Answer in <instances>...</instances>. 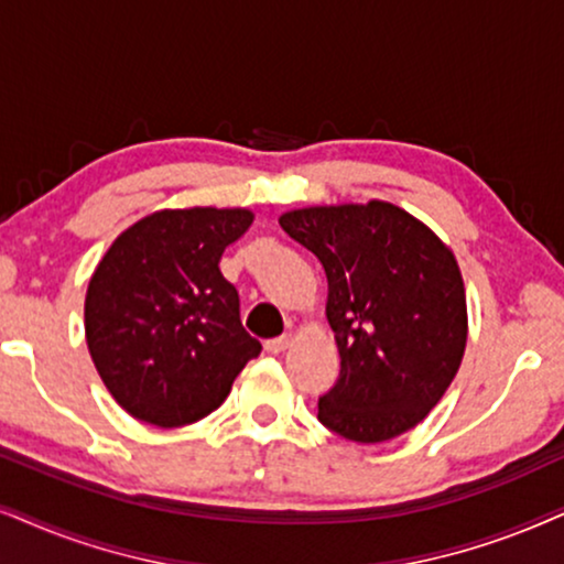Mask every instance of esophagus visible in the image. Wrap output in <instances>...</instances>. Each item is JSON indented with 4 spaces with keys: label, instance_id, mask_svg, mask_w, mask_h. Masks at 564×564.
<instances>
[{
    "label": "esophagus",
    "instance_id": "34e87169",
    "mask_svg": "<svg viewBox=\"0 0 564 564\" xmlns=\"http://www.w3.org/2000/svg\"><path fill=\"white\" fill-rule=\"evenodd\" d=\"M294 344V335L291 333H283V335H278V338H273V340H268L265 344V351H270V354H281V351H286V348Z\"/></svg>",
    "mask_w": 564,
    "mask_h": 564
}]
</instances>
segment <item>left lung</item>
<instances>
[{"label": "left lung", "mask_w": 564, "mask_h": 564, "mask_svg": "<svg viewBox=\"0 0 564 564\" xmlns=\"http://www.w3.org/2000/svg\"><path fill=\"white\" fill-rule=\"evenodd\" d=\"M278 220L327 275L340 375L319 398L317 419L365 445L413 430L466 351V289L453 249L384 199L312 205Z\"/></svg>", "instance_id": "left-lung-1"}]
</instances>
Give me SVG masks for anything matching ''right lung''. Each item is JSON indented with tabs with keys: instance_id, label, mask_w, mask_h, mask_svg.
<instances>
[{
	"instance_id": "obj_1",
	"label": "right lung",
	"mask_w": 564,
	"mask_h": 564,
	"mask_svg": "<svg viewBox=\"0 0 564 564\" xmlns=\"http://www.w3.org/2000/svg\"><path fill=\"white\" fill-rule=\"evenodd\" d=\"M252 220L247 208L155 210L119 234L93 270L90 359L138 422L171 430L208 416L262 351L241 327L239 294L218 268Z\"/></svg>"
}]
</instances>
